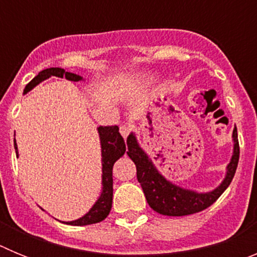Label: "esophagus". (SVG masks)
<instances>
[{
    "label": "esophagus",
    "mask_w": 257,
    "mask_h": 257,
    "mask_svg": "<svg viewBox=\"0 0 257 257\" xmlns=\"http://www.w3.org/2000/svg\"><path fill=\"white\" fill-rule=\"evenodd\" d=\"M131 128L127 124H122V126H119V133H121V135L123 136L124 139H126L127 136H128V134H130Z\"/></svg>",
    "instance_id": "34e87169"
}]
</instances>
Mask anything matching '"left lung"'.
Returning a JSON list of instances; mask_svg holds the SVG:
<instances>
[{
    "mask_svg": "<svg viewBox=\"0 0 257 257\" xmlns=\"http://www.w3.org/2000/svg\"><path fill=\"white\" fill-rule=\"evenodd\" d=\"M234 151L230 163L228 165L226 176L219 187L212 192L197 193L193 190L183 189L166 180L160 172L157 171L149 157L139 147L134 134L127 138V154L136 166V176L143 188L148 205L158 213L167 216H185L210 207L213 202L221 196L224 190L229 187L239 160V143H238L237 128L233 130Z\"/></svg>",
    "mask_w": 257,
    "mask_h": 257,
    "instance_id": "obj_1",
    "label": "left lung"
}]
</instances>
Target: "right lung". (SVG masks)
<instances>
[{
  "mask_svg": "<svg viewBox=\"0 0 257 257\" xmlns=\"http://www.w3.org/2000/svg\"><path fill=\"white\" fill-rule=\"evenodd\" d=\"M51 76L60 77V78H67L69 81H81L82 77L77 76L74 73H69L65 72L61 68H49V69H44L42 72L37 74L35 78L32 79L31 82L26 86L24 92L31 91L32 88L42 82L44 79L49 78ZM97 133L100 136V144H101V162H103V192H101L100 197L96 201L92 208L86 213L85 216L81 219L74 220V221H69L67 224L69 225H90V224H95V222H100L105 219L110 212L113 202V176H112V169L115 161L118 158H121L126 152V144H124L123 138L119 134V128L118 126H100L97 127ZM15 152L18 156V145L15 142Z\"/></svg>",
  "mask_w": 257,
  "mask_h": 257,
  "instance_id": "1",
  "label": "right lung"
}]
</instances>
